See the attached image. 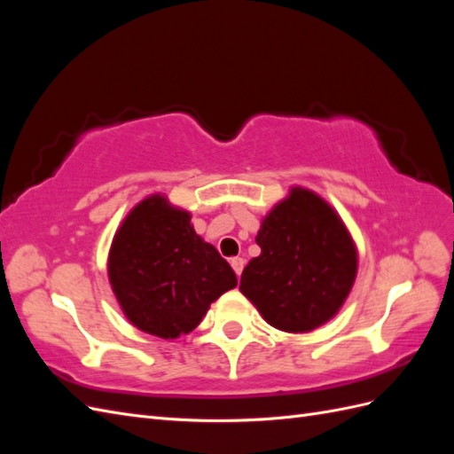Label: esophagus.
<instances>
[{"mask_svg":"<svg viewBox=\"0 0 454 454\" xmlns=\"http://www.w3.org/2000/svg\"><path fill=\"white\" fill-rule=\"evenodd\" d=\"M244 265H246V261H244L242 257H232V259H231V267L235 269L239 278H240V274H242V270H244Z\"/></svg>","mask_w":454,"mask_h":454,"instance_id":"obj_1","label":"esophagus"}]
</instances>
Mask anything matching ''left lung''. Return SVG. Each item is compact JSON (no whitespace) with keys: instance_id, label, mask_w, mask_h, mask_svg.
I'll list each match as a JSON object with an SVG mask.
<instances>
[{"instance_id":"left-lung-1","label":"left lung","mask_w":454,"mask_h":454,"mask_svg":"<svg viewBox=\"0 0 454 454\" xmlns=\"http://www.w3.org/2000/svg\"><path fill=\"white\" fill-rule=\"evenodd\" d=\"M261 255L242 270L240 292L277 329L305 333L333 318L356 278L358 255L332 206L307 189L263 219Z\"/></svg>"}]
</instances>
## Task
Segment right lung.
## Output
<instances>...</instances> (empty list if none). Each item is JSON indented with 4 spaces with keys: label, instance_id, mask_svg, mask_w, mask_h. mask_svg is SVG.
Listing matches in <instances>:
<instances>
[{
    "label": "right lung",
    "instance_id": "add662e5",
    "mask_svg": "<svg viewBox=\"0 0 454 454\" xmlns=\"http://www.w3.org/2000/svg\"><path fill=\"white\" fill-rule=\"evenodd\" d=\"M107 274L127 318L162 339L185 335L237 274L191 227L189 212L153 195L127 215L109 250Z\"/></svg>",
    "mask_w": 454,
    "mask_h": 454
}]
</instances>
